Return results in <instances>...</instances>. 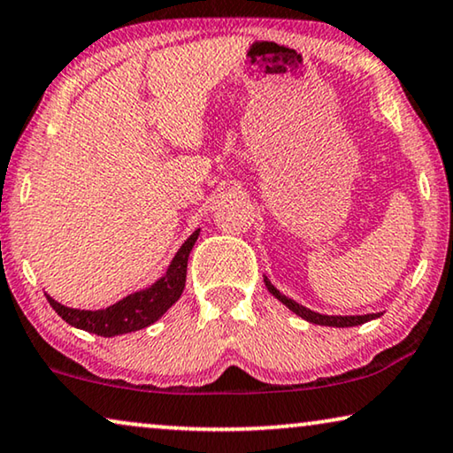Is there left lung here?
Segmentation results:
<instances>
[{"label":"left lung","mask_w":453,"mask_h":453,"mask_svg":"<svg viewBox=\"0 0 453 453\" xmlns=\"http://www.w3.org/2000/svg\"><path fill=\"white\" fill-rule=\"evenodd\" d=\"M264 280H265L267 290H270V292L273 294V296L280 300L281 304H286L288 308H290L292 312H296L298 317H303L304 320H308V323L323 325V326H356V325H364V323H368V320L380 317V312L362 314V317H329V314H319V312L311 311V308H306V306H303V304L294 303L292 298H288V296H284V294H281L280 290H275L270 280H267V278H264Z\"/></svg>","instance_id":"8db88e82"}]
</instances>
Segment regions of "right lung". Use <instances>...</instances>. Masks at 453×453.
Returning a JSON list of instances; mask_svg holds the SVG:
<instances>
[{"instance_id": "obj_1", "label": "right lung", "mask_w": 453, "mask_h": 453, "mask_svg": "<svg viewBox=\"0 0 453 453\" xmlns=\"http://www.w3.org/2000/svg\"><path fill=\"white\" fill-rule=\"evenodd\" d=\"M198 234L200 228L189 234V239L175 253L173 261L169 264L161 280H157L147 290L134 292L127 298L118 300L116 304L104 308V311H80V308L63 306L57 300H52L49 294L47 300L65 323L88 333H96L100 337H116L124 335V333L145 329L155 320H159L180 300L183 286H186L188 257Z\"/></svg>"}]
</instances>
